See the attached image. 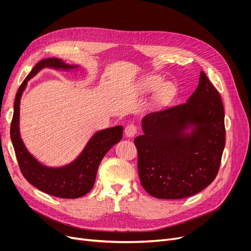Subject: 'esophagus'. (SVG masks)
<instances>
[{
    "label": "esophagus",
    "mask_w": 251,
    "mask_h": 251,
    "mask_svg": "<svg viewBox=\"0 0 251 251\" xmlns=\"http://www.w3.org/2000/svg\"><path fill=\"white\" fill-rule=\"evenodd\" d=\"M137 133V126L134 124H129L125 128V135L127 137H133Z\"/></svg>",
    "instance_id": "esophagus-1"
}]
</instances>
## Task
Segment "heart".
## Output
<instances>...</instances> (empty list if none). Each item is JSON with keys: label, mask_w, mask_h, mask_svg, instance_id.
I'll return each mask as SVG.
<instances>
[{"label": "heart", "mask_w": 251, "mask_h": 251, "mask_svg": "<svg viewBox=\"0 0 251 251\" xmlns=\"http://www.w3.org/2000/svg\"><path fill=\"white\" fill-rule=\"evenodd\" d=\"M156 86V82L153 80V81H151L150 82V84H149V87L150 88H154Z\"/></svg>", "instance_id": "b5f03b06"}]
</instances>
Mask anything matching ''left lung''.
<instances>
[{"instance_id":"1","label":"left lung","mask_w":251,"mask_h":251,"mask_svg":"<svg viewBox=\"0 0 251 251\" xmlns=\"http://www.w3.org/2000/svg\"><path fill=\"white\" fill-rule=\"evenodd\" d=\"M134 139L142 187L156 199L180 200L207 187L218 175L225 148L221 96L203 71L188 100L143 118ZM192 127L190 134L185 130Z\"/></svg>"}]
</instances>
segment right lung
Segmentation results:
<instances>
[{
	"label": "right lung",
	"mask_w": 251,
	"mask_h": 251,
	"mask_svg": "<svg viewBox=\"0 0 251 251\" xmlns=\"http://www.w3.org/2000/svg\"><path fill=\"white\" fill-rule=\"evenodd\" d=\"M45 67L73 69L61 59L49 58L39 61L18 88L14 102L10 135L14 147L20 171L24 178L37 189L61 199H78L87 194L94 187L99 166L104 154L123 137V127L116 126L99 131L92 136L77 159L67 166L49 168L37 162L26 150L19 132V105L22 92L27 81Z\"/></svg>",
	"instance_id": "1"
}]
</instances>
